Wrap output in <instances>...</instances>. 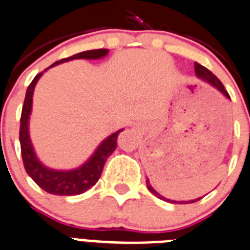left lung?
Listing matches in <instances>:
<instances>
[{
    "label": "left lung",
    "instance_id": "1",
    "mask_svg": "<svg viewBox=\"0 0 250 250\" xmlns=\"http://www.w3.org/2000/svg\"><path fill=\"white\" fill-rule=\"evenodd\" d=\"M194 71H196L197 77H200V79H202L203 81H206V83H208L209 85H212L213 87H216V89L219 90V91H221V93L224 94L226 98H228V99H230V95H229L228 91L225 90V87H224V85H222L221 81H220V80L217 79V77H216L215 75L211 72V71L207 70L206 67H203L202 64L197 63L196 62V63H194ZM146 184H147L148 190H150V192L152 193L154 196L159 197V198H161V200H164V201H170V200H167V198H165V197L160 196V194H159V193H157L154 188H152V186L150 184V180L148 179L146 180ZM201 198H202V197H201ZM201 198H197V200H193V201H178V202L177 201H170V202L171 203H192V202H196V201H200Z\"/></svg>",
    "mask_w": 250,
    "mask_h": 250
}]
</instances>
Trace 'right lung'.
Instances as JSON below:
<instances>
[{
  "label": "right lung",
  "mask_w": 250,
  "mask_h": 250,
  "mask_svg": "<svg viewBox=\"0 0 250 250\" xmlns=\"http://www.w3.org/2000/svg\"><path fill=\"white\" fill-rule=\"evenodd\" d=\"M106 54H108V49L86 50V52L73 54L72 57H67L63 58V60L57 61L48 68L57 66L60 63H63L67 61L79 60V58L98 60V58L104 57ZM48 68H45V70H48ZM42 75H43V72L38 73L34 80L31 81L30 85L28 86L24 105H22L21 118H20L19 138H20V146H21L24 167L26 173L30 175L31 179L34 180L42 189L50 193V194H56V196H76V194H81V193L90 189L93 186H95L96 182L99 180L106 159L114 152L115 147H117V138H118L119 132L123 131V129H119L115 133L106 137L98 146L93 156L77 169L64 171L53 170V169L44 167L41 161L38 160L34 148H33V145H31L30 137H29V117H30L31 113V105H33V93H34V87L37 85L38 80L41 79Z\"/></svg>",
  "instance_id": "1"
}]
</instances>
